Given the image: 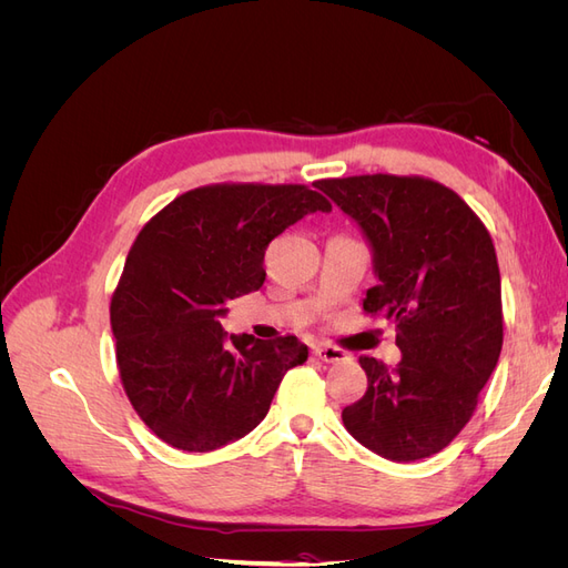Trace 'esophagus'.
I'll list each match as a JSON object with an SVG mask.
<instances>
[{
  "label": "esophagus",
  "instance_id": "esophagus-1",
  "mask_svg": "<svg viewBox=\"0 0 568 568\" xmlns=\"http://www.w3.org/2000/svg\"><path fill=\"white\" fill-rule=\"evenodd\" d=\"M313 355L322 363H341V359H346V353L336 346H329V343H320V346L313 348Z\"/></svg>",
  "mask_w": 568,
  "mask_h": 568
}]
</instances>
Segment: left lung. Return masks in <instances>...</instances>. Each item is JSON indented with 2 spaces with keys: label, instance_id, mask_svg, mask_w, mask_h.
Returning <instances> with one entry per match:
<instances>
[{
  "label": "left lung",
  "instance_id": "1",
  "mask_svg": "<svg viewBox=\"0 0 568 568\" xmlns=\"http://www.w3.org/2000/svg\"><path fill=\"white\" fill-rule=\"evenodd\" d=\"M317 186L365 232L379 284L363 311L395 322L393 369L363 355L367 393L343 409L355 440L393 462L440 453L471 419L503 351L493 239L453 189L417 175Z\"/></svg>",
  "mask_w": 568,
  "mask_h": 568
}]
</instances>
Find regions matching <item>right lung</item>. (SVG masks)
Returning <instances> with one entry per match:
<instances>
[{"label":"right lung","mask_w":568,"mask_h":568,"mask_svg":"<svg viewBox=\"0 0 568 568\" xmlns=\"http://www.w3.org/2000/svg\"><path fill=\"white\" fill-rule=\"evenodd\" d=\"M332 203L305 184H209L170 201L136 234L111 298L120 382L168 445L209 453L267 415L284 374L303 365L296 336H230L225 305L265 282L274 236Z\"/></svg>","instance_id":"obj_1"}]
</instances>
